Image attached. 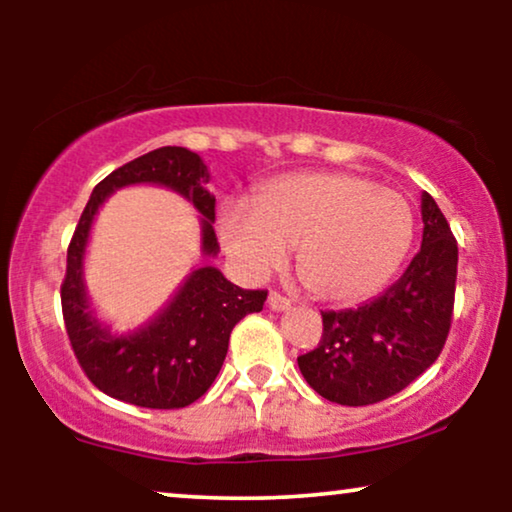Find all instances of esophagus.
<instances>
[{
  "mask_svg": "<svg viewBox=\"0 0 512 512\" xmlns=\"http://www.w3.org/2000/svg\"><path fill=\"white\" fill-rule=\"evenodd\" d=\"M268 305L272 307V310H277V312L289 310V307H291V298L282 296V293H279V291H270V296H268Z\"/></svg>",
  "mask_w": 512,
  "mask_h": 512,
  "instance_id": "obj_1",
  "label": "esophagus"
}]
</instances>
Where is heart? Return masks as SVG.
I'll use <instances>...</instances> for the list:
<instances>
[{
  "instance_id": "b5f03b06",
  "label": "heart",
  "mask_w": 512,
  "mask_h": 512,
  "mask_svg": "<svg viewBox=\"0 0 512 512\" xmlns=\"http://www.w3.org/2000/svg\"><path fill=\"white\" fill-rule=\"evenodd\" d=\"M219 235L237 268L265 275L298 247V275L314 296L352 303L373 296L401 268L415 235L408 200L347 172L272 179L256 207L226 202Z\"/></svg>"
}]
</instances>
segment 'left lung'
<instances>
[{"label":"left lung","mask_w":512,"mask_h":512,"mask_svg":"<svg viewBox=\"0 0 512 512\" xmlns=\"http://www.w3.org/2000/svg\"><path fill=\"white\" fill-rule=\"evenodd\" d=\"M422 247L382 296L354 310L321 312L319 345L298 356L307 384L326 401L373 405L433 366L452 326L459 249L450 223L422 195Z\"/></svg>","instance_id":"1"}]
</instances>
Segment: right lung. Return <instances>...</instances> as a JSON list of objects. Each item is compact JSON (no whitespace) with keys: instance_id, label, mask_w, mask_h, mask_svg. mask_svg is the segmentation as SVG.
Wrapping results in <instances>:
<instances>
[{"instance_id":"right-lung-1","label":"right lung","mask_w":512,"mask_h":512,"mask_svg":"<svg viewBox=\"0 0 512 512\" xmlns=\"http://www.w3.org/2000/svg\"><path fill=\"white\" fill-rule=\"evenodd\" d=\"M209 172L198 153L160 146L118 167L95 186L67 247V272L60 286L62 319L76 361L97 389L139 408L177 410L198 401L219 375L235 324L261 312L268 291H244L216 268H198L160 317L132 335H111L88 310L81 279L83 249L95 212L116 188L160 184L179 191L205 216L202 251L216 254L212 223L216 200L207 191Z\"/></svg>"}]
</instances>
